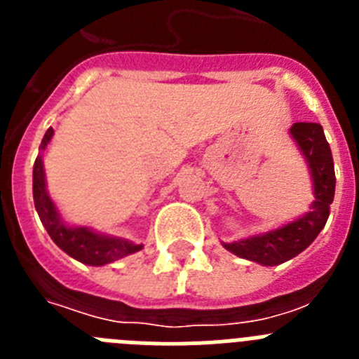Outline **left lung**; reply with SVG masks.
<instances>
[{
  "label": "left lung",
  "instance_id": "1",
  "mask_svg": "<svg viewBox=\"0 0 359 359\" xmlns=\"http://www.w3.org/2000/svg\"><path fill=\"white\" fill-rule=\"evenodd\" d=\"M291 135L309 161L315 182V201L311 205V212L264 236L224 244L228 252L262 266L282 264L304 252L327 223L329 207L334 199V163L322 126L313 122H297L291 128Z\"/></svg>",
  "mask_w": 359,
  "mask_h": 359
}]
</instances>
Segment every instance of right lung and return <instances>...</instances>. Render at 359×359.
Returning <instances> with one entry per match:
<instances>
[{"mask_svg": "<svg viewBox=\"0 0 359 359\" xmlns=\"http://www.w3.org/2000/svg\"><path fill=\"white\" fill-rule=\"evenodd\" d=\"M53 135V129L50 128L44 133L43 144L41 149L46 147ZM34 203H36V210L41 217V223L44 224L48 236L52 237L53 243L68 253L69 257L77 259L79 262L90 266H102L109 262L122 259L126 255L142 250L140 244L128 243L123 239H109L102 237L98 233H93L88 228H69L61 223V219L57 215L55 205L46 194V187H44V170L43 160L37 156L34 163Z\"/></svg>", "mask_w": 359, "mask_h": 359, "instance_id": "right-lung-1", "label": "right lung"}]
</instances>
